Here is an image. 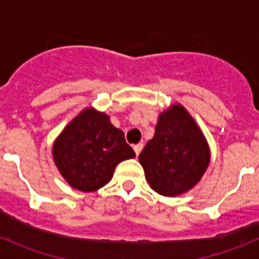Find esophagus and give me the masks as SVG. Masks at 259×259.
<instances>
[{"mask_svg": "<svg viewBox=\"0 0 259 259\" xmlns=\"http://www.w3.org/2000/svg\"><path fill=\"white\" fill-rule=\"evenodd\" d=\"M141 149H143V144H136V145H134V150L136 153V155L140 154Z\"/></svg>", "mask_w": 259, "mask_h": 259, "instance_id": "obj_1", "label": "esophagus"}]
</instances>
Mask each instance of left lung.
<instances>
[{
    "instance_id": "obj_1",
    "label": "left lung",
    "mask_w": 259,
    "mask_h": 259,
    "mask_svg": "<svg viewBox=\"0 0 259 259\" xmlns=\"http://www.w3.org/2000/svg\"><path fill=\"white\" fill-rule=\"evenodd\" d=\"M150 188L167 197L187 193L202 179L210 148L201 128L183 105L158 116L155 134L139 155Z\"/></svg>"
}]
</instances>
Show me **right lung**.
Listing matches in <instances>:
<instances>
[{
  "mask_svg": "<svg viewBox=\"0 0 259 259\" xmlns=\"http://www.w3.org/2000/svg\"><path fill=\"white\" fill-rule=\"evenodd\" d=\"M52 154L63 179L81 192L102 188L113 178L116 164L136 155L122 130L95 107L84 109L63 128Z\"/></svg>",
  "mask_w": 259,
  "mask_h": 259,
  "instance_id": "right-lung-1",
  "label": "right lung"
}]
</instances>
